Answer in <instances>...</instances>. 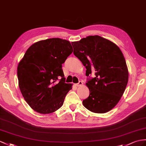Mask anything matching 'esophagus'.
I'll use <instances>...</instances> for the list:
<instances>
[{
	"label": "esophagus",
	"mask_w": 146,
	"mask_h": 146,
	"mask_svg": "<svg viewBox=\"0 0 146 146\" xmlns=\"http://www.w3.org/2000/svg\"><path fill=\"white\" fill-rule=\"evenodd\" d=\"M82 81H79V82H78L77 84H76V86H77V87H79V86H80V85H82Z\"/></svg>",
	"instance_id": "34e87169"
}]
</instances>
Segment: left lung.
Returning <instances> with one entry per match:
<instances>
[{
	"instance_id": "8db88e82",
	"label": "left lung",
	"mask_w": 146,
	"mask_h": 146,
	"mask_svg": "<svg viewBox=\"0 0 146 146\" xmlns=\"http://www.w3.org/2000/svg\"><path fill=\"white\" fill-rule=\"evenodd\" d=\"M74 54L85 67L90 95L83 100L90 111L104 113L113 108L121 98L128 82L125 59L118 46L98 35L72 42ZM95 78H90L91 72Z\"/></svg>"
}]
</instances>
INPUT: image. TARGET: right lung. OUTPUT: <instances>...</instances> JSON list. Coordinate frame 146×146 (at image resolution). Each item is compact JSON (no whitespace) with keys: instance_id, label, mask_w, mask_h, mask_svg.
Returning <instances> with one entry per match:
<instances>
[{"instance_id":"add662e5","label":"right lung","mask_w":146,"mask_h":146,"mask_svg":"<svg viewBox=\"0 0 146 146\" xmlns=\"http://www.w3.org/2000/svg\"><path fill=\"white\" fill-rule=\"evenodd\" d=\"M72 51L69 41L58 38L36 42L27 49L17 76L21 93L35 111L48 114L62 106L72 85L65 82L62 64Z\"/></svg>"}]
</instances>
